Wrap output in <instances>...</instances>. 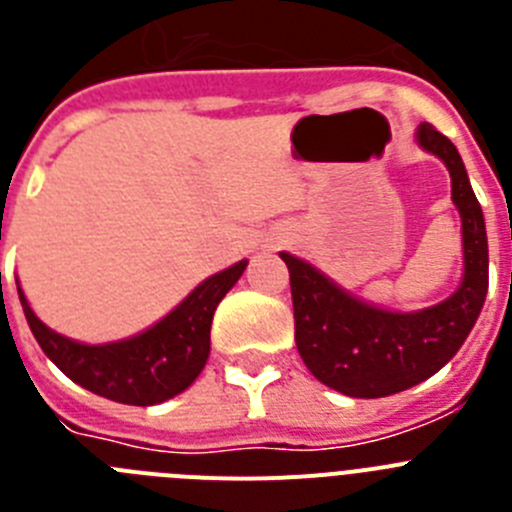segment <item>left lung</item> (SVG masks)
<instances>
[{
    "label": "left lung",
    "instance_id": "8db88e82",
    "mask_svg": "<svg viewBox=\"0 0 512 512\" xmlns=\"http://www.w3.org/2000/svg\"><path fill=\"white\" fill-rule=\"evenodd\" d=\"M418 143L449 166L461 212L464 279L449 300L420 312H390L356 300L305 261L282 253L292 284L295 341L305 366L348 397H387L436 374L467 341L490 282L487 230L459 151L423 122Z\"/></svg>",
    "mask_w": 512,
    "mask_h": 512
}]
</instances>
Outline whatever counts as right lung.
Returning <instances> with one entry per match:
<instances>
[{
	"mask_svg": "<svg viewBox=\"0 0 512 512\" xmlns=\"http://www.w3.org/2000/svg\"><path fill=\"white\" fill-rule=\"evenodd\" d=\"M246 264L248 261H238L205 279L182 305L140 336L104 346H87L61 336L35 318L22 289H17V295L35 341L66 377L99 397L146 408L179 395L200 377L210 356L215 307L241 279Z\"/></svg>",
	"mask_w": 512,
	"mask_h": 512,
	"instance_id": "right-lung-1",
	"label": "right lung"
}]
</instances>
